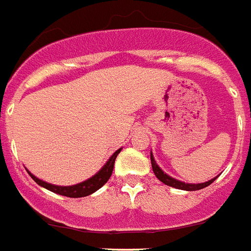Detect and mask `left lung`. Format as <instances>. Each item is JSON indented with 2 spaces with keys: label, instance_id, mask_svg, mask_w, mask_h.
<instances>
[{
  "label": "left lung",
  "instance_id": "1",
  "mask_svg": "<svg viewBox=\"0 0 251 251\" xmlns=\"http://www.w3.org/2000/svg\"><path fill=\"white\" fill-rule=\"evenodd\" d=\"M151 164H152V169H153V173L156 175V177L159 178L160 181L164 182L165 185H169V186H173V188H177V189H182V190H199V189H202L205 186L210 185L216 178H213V180H209L206 182H202V184H185V182H181L178 181V180H175L172 177H169L167 173H164L160 167L156 164L154 161L153 156L151 153Z\"/></svg>",
  "mask_w": 251,
  "mask_h": 251
}]
</instances>
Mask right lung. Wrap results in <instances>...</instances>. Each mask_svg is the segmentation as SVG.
Wrapping results in <instances>:
<instances>
[{
  "label": "right lung",
  "mask_w": 251,
  "mask_h": 251,
  "mask_svg": "<svg viewBox=\"0 0 251 251\" xmlns=\"http://www.w3.org/2000/svg\"><path fill=\"white\" fill-rule=\"evenodd\" d=\"M120 150H118L115 152L112 156H111V159L105 163V165L103 168L99 171V172L91 178H88L87 181H83L80 184H76V185L73 186H56V185H51V184H47V182L42 181V180H39L35 176H33L31 173H29L30 177L33 178L34 181L37 182L38 185L43 186V188H46V189L51 190L54 193H58V195L66 196V197H86V196L91 195L94 192H97L99 188L104 185L105 182L108 181V178L112 175V171H114V165H115V159H116V156L119 154Z\"/></svg>",
  "instance_id": "obj_1"
}]
</instances>
